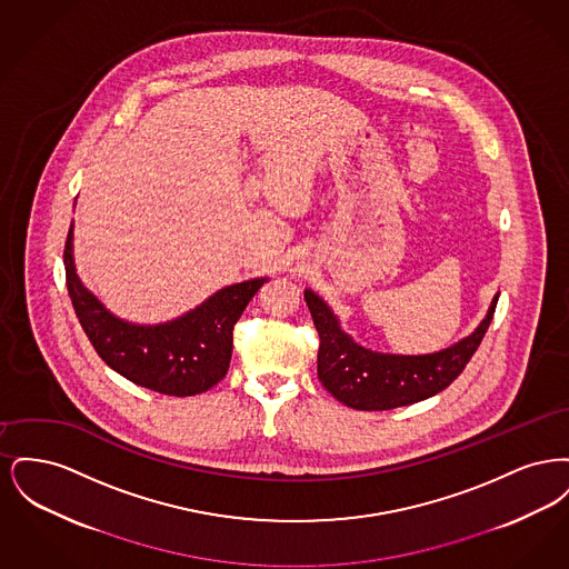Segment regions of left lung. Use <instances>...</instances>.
Masks as SVG:
<instances>
[{"label": "left lung", "mask_w": 569, "mask_h": 569, "mask_svg": "<svg viewBox=\"0 0 569 569\" xmlns=\"http://www.w3.org/2000/svg\"><path fill=\"white\" fill-rule=\"evenodd\" d=\"M305 300L320 335L318 378L322 386L343 406L383 411L425 401L459 378L487 335L499 295L492 297L485 320L471 335L439 352L413 356L362 348L341 328L325 298L305 290Z\"/></svg>", "instance_id": "8db88e82"}]
</instances>
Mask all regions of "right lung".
Masks as SVG:
<instances>
[{
	"label": "right lung",
	"instance_id": "right-lung-1",
	"mask_svg": "<svg viewBox=\"0 0 569 569\" xmlns=\"http://www.w3.org/2000/svg\"><path fill=\"white\" fill-rule=\"evenodd\" d=\"M74 223L63 249L68 295L91 346L112 371L142 388L191 397L226 378L232 330L253 295L269 281L256 277L226 286L188 313L162 325H134L117 318L89 292L74 267Z\"/></svg>",
	"mask_w": 569,
	"mask_h": 569
}]
</instances>
